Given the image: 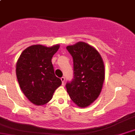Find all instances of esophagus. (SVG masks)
I'll return each mask as SVG.
<instances>
[{
	"mask_svg": "<svg viewBox=\"0 0 135 135\" xmlns=\"http://www.w3.org/2000/svg\"><path fill=\"white\" fill-rule=\"evenodd\" d=\"M61 81H62V85H64V84H65V78L64 77L61 78Z\"/></svg>",
	"mask_w": 135,
	"mask_h": 135,
	"instance_id": "34e87169",
	"label": "esophagus"
}]
</instances>
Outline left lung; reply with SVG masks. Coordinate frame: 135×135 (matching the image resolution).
Masks as SVG:
<instances>
[{"mask_svg": "<svg viewBox=\"0 0 135 135\" xmlns=\"http://www.w3.org/2000/svg\"><path fill=\"white\" fill-rule=\"evenodd\" d=\"M73 57L74 78L66 83L71 100L81 108L90 106L98 97L104 80L103 60L97 50L84 42L67 46Z\"/></svg>", "mask_w": 135, "mask_h": 135, "instance_id": "obj_1", "label": "left lung"}]
</instances>
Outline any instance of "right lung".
<instances>
[{
    "instance_id": "obj_1",
    "label": "right lung",
    "mask_w": 135,
    "mask_h": 135,
    "mask_svg": "<svg viewBox=\"0 0 135 135\" xmlns=\"http://www.w3.org/2000/svg\"><path fill=\"white\" fill-rule=\"evenodd\" d=\"M59 48L34 45L20 55L16 65V74L22 92L35 105H43L52 98L61 80L54 73L51 59Z\"/></svg>"
}]
</instances>
